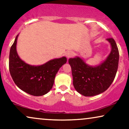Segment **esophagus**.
<instances>
[{
	"label": "esophagus",
	"instance_id": "obj_1",
	"mask_svg": "<svg viewBox=\"0 0 129 129\" xmlns=\"http://www.w3.org/2000/svg\"><path fill=\"white\" fill-rule=\"evenodd\" d=\"M73 52H72V51H68L66 53V56L68 58L71 57V56H73Z\"/></svg>",
	"mask_w": 129,
	"mask_h": 129
}]
</instances>
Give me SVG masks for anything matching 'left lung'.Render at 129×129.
Returning <instances> with one entry per match:
<instances>
[{
  "label": "left lung",
  "mask_w": 129,
  "mask_h": 129,
  "mask_svg": "<svg viewBox=\"0 0 129 129\" xmlns=\"http://www.w3.org/2000/svg\"><path fill=\"white\" fill-rule=\"evenodd\" d=\"M110 43L111 51L103 63L97 67L87 65L80 57L70 58L74 87L77 92L91 97L102 93L110 86L118 69L119 52L112 38H107Z\"/></svg>",
  "instance_id": "1"
}]
</instances>
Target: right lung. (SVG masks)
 Wrapping results in <instances>:
<instances>
[{"label": "right lung", "instance_id": "add662e5", "mask_svg": "<svg viewBox=\"0 0 129 129\" xmlns=\"http://www.w3.org/2000/svg\"><path fill=\"white\" fill-rule=\"evenodd\" d=\"M18 37L10 50L9 67L12 78L23 91L35 96L44 95L52 88L56 73L66 63L67 58L52 59L40 66H29L20 59L17 54Z\"/></svg>", "mask_w": 129, "mask_h": 129}]
</instances>
